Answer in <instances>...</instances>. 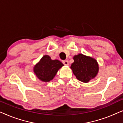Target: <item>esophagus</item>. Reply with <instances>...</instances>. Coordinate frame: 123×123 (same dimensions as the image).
I'll list each match as a JSON object with an SVG mask.
<instances>
[{
  "label": "esophagus",
  "instance_id": "esophagus-1",
  "mask_svg": "<svg viewBox=\"0 0 123 123\" xmlns=\"http://www.w3.org/2000/svg\"><path fill=\"white\" fill-rule=\"evenodd\" d=\"M63 63L65 65H69V63L68 60H64V61H63Z\"/></svg>",
  "mask_w": 123,
  "mask_h": 123
}]
</instances>
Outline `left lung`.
I'll return each instance as SVG.
<instances>
[{"instance_id": "8db88e82", "label": "left lung", "mask_w": 123, "mask_h": 123, "mask_svg": "<svg viewBox=\"0 0 123 123\" xmlns=\"http://www.w3.org/2000/svg\"><path fill=\"white\" fill-rule=\"evenodd\" d=\"M73 59L70 68L77 80L87 83L95 78L99 69L96 60L82 54L75 55Z\"/></svg>"}]
</instances>
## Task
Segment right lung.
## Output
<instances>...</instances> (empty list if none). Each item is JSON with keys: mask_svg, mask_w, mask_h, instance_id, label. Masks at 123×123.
Wrapping results in <instances>:
<instances>
[{"mask_svg": "<svg viewBox=\"0 0 123 123\" xmlns=\"http://www.w3.org/2000/svg\"><path fill=\"white\" fill-rule=\"evenodd\" d=\"M63 64L58 60H52L48 55H44L35 65L33 72L41 81L48 82L53 80Z\"/></svg>", "mask_w": 123, "mask_h": 123, "instance_id": "right-lung-1", "label": "right lung"}]
</instances>
